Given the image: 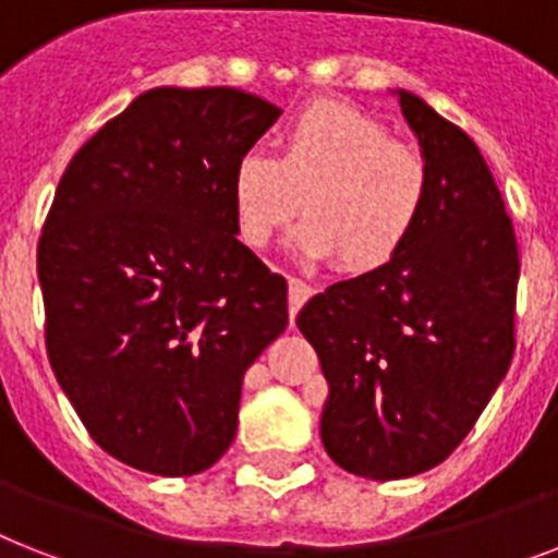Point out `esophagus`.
Masks as SVG:
<instances>
[{
    "instance_id": "esophagus-1",
    "label": "esophagus",
    "mask_w": 558,
    "mask_h": 558,
    "mask_svg": "<svg viewBox=\"0 0 558 558\" xmlns=\"http://www.w3.org/2000/svg\"><path fill=\"white\" fill-rule=\"evenodd\" d=\"M312 292H315V289H312L306 280L289 278V315H292V318L298 315V312H301L303 303L310 301Z\"/></svg>"
}]
</instances>
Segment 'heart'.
Instances as JSON below:
<instances>
[{
	"mask_svg": "<svg viewBox=\"0 0 558 558\" xmlns=\"http://www.w3.org/2000/svg\"><path fill=\"white\" fill-rule=\"evenodd\" d=\"M275 146V157L252 148L234 162L232 211L248 246H271L301 206L294 246L310 260L335 257L347 275H366L401 255L433 185L418 148L338 99L303 106Z\"/></svg>",
	"mask_w": 558,
	"mask_h": 558,
	"instance_id": "heart-1",
	"label": "heart"
}]
</instances>
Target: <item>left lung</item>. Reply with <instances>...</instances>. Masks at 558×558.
Segmentation results:
<instances>
[{"mask_svg":"<svg viewBox=\"0 0 558 558\" xmlns=\"http://www.w3.org/2000/svg\"><path fill=\"white\" fill-rule=\"evenodd\" d=\"M398 102L433 185L418 229L387 266L315 294L298 329L329 384V459L375 482L441 464L515 352L519 246L473 140L410 90Z\"/></svg>","mask_w":558,"mask_h":558,"instance_id":"left-lung-1","label":"left lung"}]
</instances>
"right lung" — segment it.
<instances>
[{
  "mask_svg": "<svg viewBox=\"0 0 558 558\" xmlns=\"http://www.w3.org/2000/svg\"><path fill=\"white\" fill-rule=\"evenodd\" d=\"M278 117L240 88H151L59 180L36 248L48 361L129 468H211L238 433L243 375L287 329V280L238 240L229 192Z\"/></svg>",
  "mask_w": 558,
  "mask_h": 558,
  "instance_id": "right-lung-1",
  "label": "right lung"
}]
</instances>
